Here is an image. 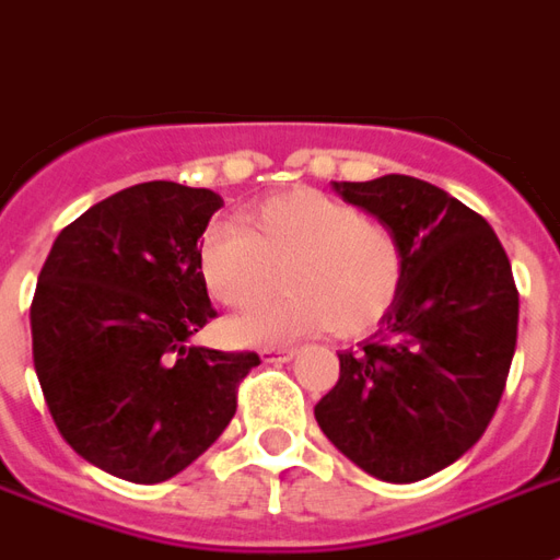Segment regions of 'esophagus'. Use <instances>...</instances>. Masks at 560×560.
I'll list each match as a JSON object with an SVG mask.
<instances>
[{
	"label": "esophagus",
	"instance_id": "esophagus-1",
	"mask_svg": "<svg viewBox=\"0 0 560 560\" xmlns=\"http://www.w3.org/2000/svg\"><path fill=\"white\" fill-rule=\"evenodd\" d=\"M260 357H264L267 363H288V360L296 357V351H293V348H264Z\"/></svg>",
	"mask_w": 560,
	"mask_h": 560
}]
</instances>
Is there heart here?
I'll use <instances>...</instances> for the list:
<instances>
[{"label": "heart", "mask_w": 560, "mask_h": 560, "mask_svg": "<svg viewBox=\"0 0 560 560\" xmlns=\"http://www.w3.org/2000/svg\"><path fill=\"white\" fill-rule=\"evenodd\" d=\"M281 279L288 291L236 317V341H281L332 329L363 336L399 296L405 255L387 224L317 188L267 197L236 221H209L197 269L219 303L252 308Z\"/></svg>", "instance_id": "heart-1"}]
</instances>
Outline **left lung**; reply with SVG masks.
<instances>
[{"label": "left lung", "mask_w": 560, "mask_h": 560, "mask_svg": "<svg viewBox=\"0 0 560 560\" xmlns=\"http://www.w3.org/2000/svg\"><path fill=\"white\" fill-rule=\"evenodd\" d=\"M396 233L405 276L381 329L339 353L320 432L387 482L432 477L480 441L516 353L518 291L489 221L413 176L332 183Z\"/></svg>", "instance_id": "8db88e82"}]
</instances>
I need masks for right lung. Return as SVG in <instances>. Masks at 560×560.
Masks as SVG:
<instances>
[{"mask_svg": "<svg viewBox=\"0 0 560 560\" xmlns=\"http://www.w3.org/2000/svg\"><path fill=\"white\" fill-rule=\"evenodd\" d=\"M215 191L140 183L56 236L32 300V360L56 429L95 468L161 482L219 441L255 351H212L197 243Z\"/></svg>", "mask_w": 560, "mask_h": 560, "instance_id": "right-lung-1", "label": "right lung"}]
</instances>
